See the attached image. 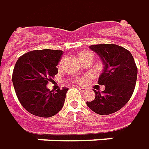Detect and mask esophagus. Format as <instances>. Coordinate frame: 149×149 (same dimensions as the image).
Returning <instances> with one entry per match:
<instances>
[{
	"label": "esophagus",
	"mask_w": 149,
	"mask_h": 149,
	"mask_svg": "<svg viewBox=\"0 0 149 149\" xmlns=\"http://www.w3.org/2000/svg\"><path fill=\"white\" fill-rule=\"evenodd\" d=\"M79 88V89H80L81 92H84V91L86 90V88H83V87H78Z\"/></svg>",
	"instance_id": "esophagus-1"
}]
</instances>
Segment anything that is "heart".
Segmentation results:
<instances>
[{"label":"heart","mask_w":149,"mask_h":149,"mask_svg":"<svg viewBox=\"0 0 149 149\" xmlns=\"http://www.w3.org/2000/svg\"><path fill=\"white\" fill-rule=\"evenodd\" d=\"M78 56H79V58L80 61H84L87 58L93 59V53H91L90 52H86V51H84V52H79V55H78ZM75 81H76L77 83H79V84H83V83H84L85 80H84V79H81V78H78V79H75Z\"/></svg>","instance_id":"b5f03b06"}]
</instances>
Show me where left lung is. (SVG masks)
Masks as SVG:
<instances>
[{
  "mask_svg": "<svg viewBox=\"0 0 149 149\" xmlns=\"http://www.w3.org/2000/svg\"><path fill=\"white\" fill-rule=\"evenodd\" d=\"M89 48L100 56L104 65L97 84L104 85L105 90L93 89L95 98L87 102V106L97 114H112L130 99L137 80V66L131 53L123 47L97 44Z\"/></svg>",
  "mask_w": 149,
  "mask_h": 149,
  "instance_id": "obj_1",
  "label": "left lung"
}]
</instances>
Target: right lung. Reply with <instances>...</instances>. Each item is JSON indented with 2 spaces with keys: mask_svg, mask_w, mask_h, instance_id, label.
<instances>
[{
  "mask_svg": "<svg viewBox=\"0 0 149 149\" xmlns=\"http://www.w3.org/2000/svg\"><path fill=\"white\" fill-rule=\"evenodd\" d=\"M63 51L35 50L24 54L15 65L12 82L23 107L40 117H51L61 111L67 88L50 91L47 84L57 73Z\"/></svg>",
  "mask_w": 149,
  "mask_h": 149,
  "instance_id": "right-lung-1",
  "label": "right lung"
}]
</instances>
